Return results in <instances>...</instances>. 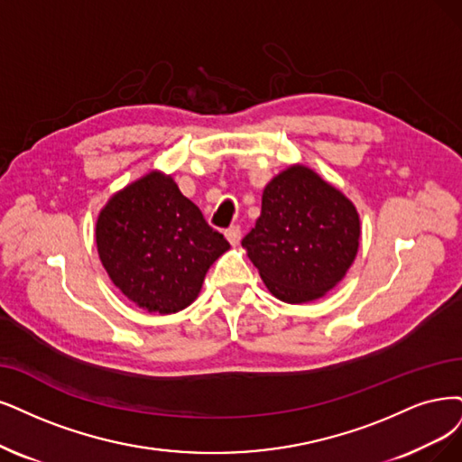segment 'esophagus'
<instances>
[{
    "label": "esophagus",
    "mask_w": 462,
    "mask_h": 462,
    "mask_svg": "<svg viewBox=\"0 0 462 462\" xmlns=\"http://www.w3.org/2000/svg\"><path fill=\"white\" fill-rule=\"evenodd\" d=\"M225 236H226V240L230 242V245H237V244H240V240H242V228L240 226H230L225 232Z\"/></svg>",
    "instance_id": "obj_1"
}]
</instances>
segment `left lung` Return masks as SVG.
Here are the masks:
<instances>
[{"mask_svg": "<svg viewBox=\"0 0 462 462\" xmlns=\"http://www.w3.org/2000/svg\"><path fill=\"white\" fill-rule=\"evenodd\" d=\"M360 236L354 203L316 171L291 165L266 184L261 217L242 245L272 295L302 304L345 278Z\"/></svg>", "mask_w": 462, "mask_h": 462, "instance_id": "left-lung-1", "label": "left lung"}]
</instances>
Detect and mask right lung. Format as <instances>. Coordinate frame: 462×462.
I'll return each mask as SVG.
<instances>
[{"mask_svg":"<svg viewBox=\"0 0 462 462\" xmlns=\"http://www.w3.org/2000/svg\"><path fill=\"white\" fill-rule=\"evenodd\" d=\"M97 249L114 285L136 306L175 314L201 291L209 266L230 249L171 175H148L116 192L97 218Z\"/></svg>","mask_w":462,"mask_h":462,"instance_id":"right-lung-1","label":"right lung"}]
</instances>
